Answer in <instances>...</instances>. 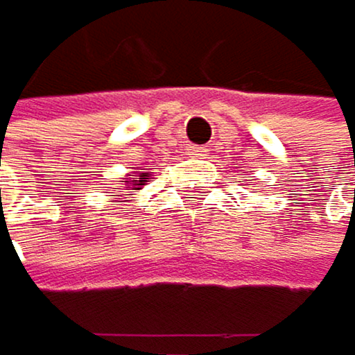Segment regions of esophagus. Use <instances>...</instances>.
<instances>
[{"label": "esophagus", "mask_w": 355, "mask_h": 355, "mask_svg": "<svg viewBox=\"0 0 355 355\" xmlns=\"http://www.w3.org/2000/svg\"><path fill=\"white\" fill-rule=\"evenodd\" d=\"M207 148H203V146H192V150H190V154L192 157H207Z\"/></svg>", "instance_id": "1"}]
</instances>
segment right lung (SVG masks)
Returning <instances> with one entry per match:
<instances>
[{"label": "right lung", "mask_w": 355, "mask_h": 355, "mask_svg": "<svg viewBox=\"0 0 355 355\" xmlns=\"http://www.w3.org/2000/svg\"><path fill=\"white\" fill-rule=\"evenodd\" d=\"M139 185H143V183H139Z\"/></svg>", "instance_id": "1"}]
</instances>
